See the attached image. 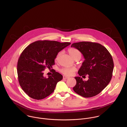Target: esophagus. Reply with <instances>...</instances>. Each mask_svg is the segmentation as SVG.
<instances>
[{
	"label": "esophagus",
	"instance_id": "esophagus-1",
	"mask_svg": "<svg viewBox=\"0 0 127 127\" xmlns=\"http://www.w3.org/2000/svg\"><path fill=\"white\" fill-rule=\"evenodd\" d=\"M69 77H68V76H64V75L63 76V79H68Z\"/></svg>",
	"mask_w": 127,
	"mask_h": 127
}]
</instances>
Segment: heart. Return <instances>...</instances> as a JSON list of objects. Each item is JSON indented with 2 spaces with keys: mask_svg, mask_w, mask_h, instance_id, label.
Here are the masks:
<instances>
[{
  "mask_svg": "<svg viewBox=\"0 0 127 127\" xmlns=\"http://www.w3.org/2000/svg\"><path fill=\"white\" fill-rule=\"evenodd\" d=\"M68 52L70 55L74 59L76 58H81L82 57V53L78 49L74 48L71 47L68 49ZM61 55V52H59L56 57V60L57 61ZM76 71V68L75 67H65L60 69L61 72L62 73L66 76H71Z\"/></svg>",
  "mask_w": 127,
  "mask_h": 127,
  "instance_id": "obj_1",
  "label": "heart"
}]
</instances>
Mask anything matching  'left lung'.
I'll list each match as a JSON object with an SVG mask.
<instances>
[{
	"label": "left lung",
	"instance_id": "8db88e82",
	"mask_svg": "<svg viewBox=\"0 0 127 127\" xmlns=\"http://www.w3.org/2000/svg\"><path fill=\"white\" fill-rule=\"evenodd\" d=\"M78 49L85 61L78 71L80 76L89 75V80L75 77L76 84L73 89L84 97H91L100 93L109 84L112 76L114 64L107 48L100 43L82 41L72 44Z\"/></svg>",
	"mask_w": 127,
	"mask_h": 127
}]
</instances>
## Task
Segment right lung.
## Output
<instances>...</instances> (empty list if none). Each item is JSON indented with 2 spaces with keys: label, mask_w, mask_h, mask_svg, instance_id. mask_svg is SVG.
Listing matches in <instances>:
<instances>
[{
  "label": "right lung",
  "mask_w": 127,
  "mask_h": 127,
  "mask_svg": "<svg viewBox=\"0 0 127 127\" xmlns=\"http://www.w3.org/2000/svg\"><path fill=\"white\" fill-rule=\"evenodd\" d=\"M71 43L38 40L26 47L18 59L17 72L20 87L29 97L40 100L54 91L57 83L63 79L59 73L52 70L48 78L43 76L46 67H52L58 53Z\"/></svg>",
  "instance_id": "1"
}]
</instances>
